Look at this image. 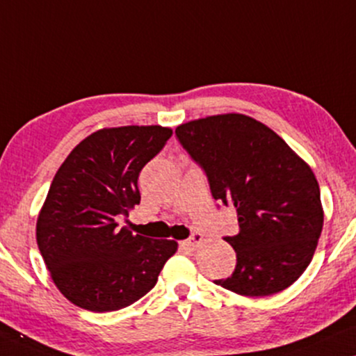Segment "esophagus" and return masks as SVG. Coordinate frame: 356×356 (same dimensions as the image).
I'll return each mask as SVG.
<instances>
[{"label": "esophagus", "mask_w": 356, "mask_h": 356, "mask_svg": "<svg viewBox=\"0 0 356 356\" xmlns=\"http://www.w3.org/2000/svg\"><path fill=\"white\" fill-rule=\"evenodd\" d=\"M201 243H203V234H201V232H193L191 238L186 239V241H183L181 245L185 249H190V251H195V249L198 248Z\"/></svg>", "instance_id": "34e87169"}]
</instances>
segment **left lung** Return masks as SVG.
<instances>
[{
	"instance_id": "1",
	"label": "left lung",
	"mask_w": 356,
	"mask_h": 356,
	"mask_svg": "<svg viewBox=\"0 0 356 356\" xmlns=\"http://www.w3.org/2000/svg\"><path fill=\"white\" fill-rule=\"evenodd\" d=\"M208 175L214 200L236 208L227 236L238 264L216 280L227 291L264 297L292 285L312 261L323 227L320 188L307 161L256 118L221 113L175 130Z\"/></svg>"
}]
</instances>
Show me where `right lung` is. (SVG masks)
<instances>
[{
  "instance_id": "add662e5",
  "label": "right lung",
  "mask_w": 356,
  "mask_h": 356,
  "mask_svg": "<svg viewBox=\"0 0 356 356\" xmlns=\"http://www.w3.org/2000/svg\"><path fill=\"white\" fill-rule=\"evenodd\" d=\"M173 130L161 125L100 129L69 153L52 179L36 241L60 293L81 309L112 312L152 291L177 241L118 227L140 203L138 175Z\"/></svg>"
}]
</instances>
